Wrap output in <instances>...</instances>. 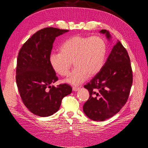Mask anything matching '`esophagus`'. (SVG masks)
<instances>
[{
	"instance_id": "esophagus-1",
	"label": "esophagus",
	"mask_w": 148,
	"mask_h": 148,
	"mask_svg": "<svg viewBox=\"0 0 148 148\" xmlns=\"http://www.w3.org/2000/svg\"><path fill=\"white\" fill-rule=\"evenodd\" d=\"M79 89H80V88H79V87H76V86L72 87V90H73V91H74V92H77V91H78Z\"/></svg>"
}]
</instances>
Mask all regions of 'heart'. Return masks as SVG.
<instances>
[{"mask_svg": "<svg viewBox=\"0 0 148 148\" xmlns=\"http://www.w3.org/2000/svg\"><path fill=\"white\" fill-rule=\"evenodd\" d=\"M59 51L60 53H52L49 56L52 69L60 76H67L72 62L75 69L65 82L78 85L101 70L104 64L107 46L100 36H74L63 42Z\"/></svg>", "mask_w": 148, "mask_h": 148, "instance_id": "b5f03b06", "label": "heart"}]
</instances>
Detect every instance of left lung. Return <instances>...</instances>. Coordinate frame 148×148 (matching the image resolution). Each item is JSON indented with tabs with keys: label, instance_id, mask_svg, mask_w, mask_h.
<instances>
[{
	"label": "left lung",
	"instance_id": "obj_1",
	"mask_svg": "<svg viewBox=\"0 0 148 148\" xmlns=\"http://www.w3.org/2000/svg\"><path fill=\"white\" fill-rule=\"evenodd\" d=\"M108 40L111 36L102 30ZM130 60L121 43L118 40L101 70L84 87L90 98L84 103L83 111L93 121H103L118 113L126 103L132 84Z\"/></svg>",
	"mask_w": 148,
	"mask_h": 148
}]
</instances>
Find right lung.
Masks as SVG:
<instances>
[{"label":"right lung","instance_id":"1","mask_svg":"<svg viewBox=\"0 0 148 148\" xmlns=\"http://www.w3.org/2000/svg\"><path fill=\"white\" fill-rule=\"evenodd\" d=\"M67 32L45 28L28 39L18 53L16 81L19 93L29 111L40 117L57 112L63 98L72 92L69 84L51 85L58 79L49 64L53 44L56 37Z\"/></svg>","mask_w":148,"mask_h":148}]
</instances>
